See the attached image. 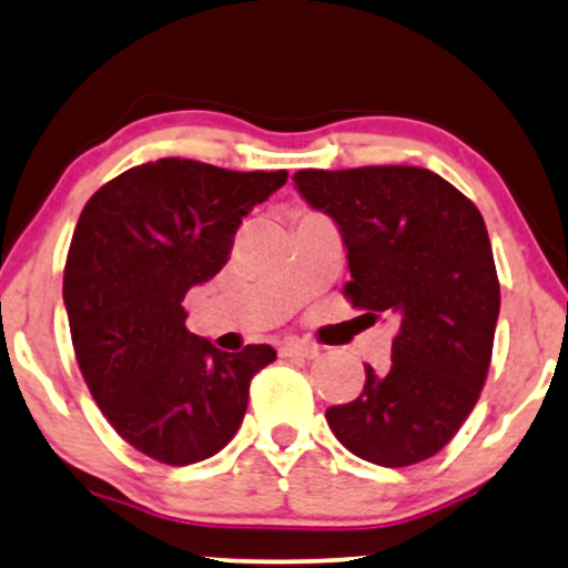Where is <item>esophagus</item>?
<instances>
[{"label": "esophagus", "mask_w": 568, "mask_h": 568, "mask_svg": "<svg viewBox=\"0 0 568 568\" xmlns=\"http://www.w3.org/2000/svg\"><path fill=\"white\" fill-rule=\"evenodd\" d=\"M280 356L314 358L320 356V346H312V343H304V341H285L283 346H280Z\"/></svg>", "instance_id": "34e87169"}]
</instances>
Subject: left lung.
I'll return each mask as SVG.
<instances>
[{"label":"left lung","mask_w":568,"mask_h":568,"mask_svg":"<svg viewBox=\"0 0 568 568\" xmlns=\"http://www.w3.org/2000/svg\"><path fill=\"white\" fill-rule=\"evenodd\" d=\"M308 206L329 214L348 251L351 304L398 322L385 372L327 408V425L364 462L435 456L475 408L490 369L500 285L483 214L425 168L298 170Z\"/></svg>","instance_id":"left-lung-1"}]
</instances>
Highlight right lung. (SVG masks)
<instances>
[{
  "label": "right lung",
  "instance_id": "1",
  "mask_svg": "<svg viewBox=\"0 0 568 568\" xmlns=\"http://www.w3.org/2000/svg\"><path fill=\"white\" fill-rule=\"evenodd\" d=\"M288 172L196 160L139 164L104 183L78 217L62 298L78 367L123 440L170 466L204 462L239 433L272 346L214 348L185 327L183 298L231 260L233 235Z\"/></svg>",
  "mask_w": 568,
  "mask_h": 568
}]
</instances>
